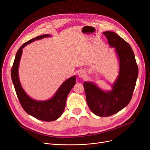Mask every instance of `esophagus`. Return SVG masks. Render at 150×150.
I'll return each instance as SVG.
<instances>
[{
	"instance_id": "obj_1",
	"label": "esophagus",
	"mask_w": 150,
	"mask_h": 150,
	"mask_svg": "<svg viewBox=\"0 0 150 150\" xmlns=\"http://www.w3.org/2000/svg\"><path fill=\"white\" fill-rule=\"evenodd\" d=\"M78 76H79L80 78H84L86 76V74L83 70H80L78 72Z\"/></svg>"
}]
</instances>
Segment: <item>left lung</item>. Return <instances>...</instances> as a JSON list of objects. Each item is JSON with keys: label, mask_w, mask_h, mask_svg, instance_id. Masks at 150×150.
Returning <instances> with one entry per match:
<instances>
[{"label": "left lung", "mask_w": 150, "mask_h": 150, "mask_svg": "<svg viewBox=\"0 0 150 150\" xmlns=\"http://www.w3.org/2000/svg\"><path fill=\"white\" fill-rule=\"evenodd\" d=\"M115 49L119 62V75L112 89L105 91L91 81L84 82L86 101L91 111L99 117L117 113L130 102L138 76V66L130 45L112 31L103 33Z\"/></svg>", "instance_id": "8db88e82"}]
</instances>
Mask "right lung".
I'll list each match as a JSON object with an SVG mask.
<instances>
[{"mask_svg": "<svg viewBox=\"0 0 150 150\" xmlns=\"http://www.w3.org/2000/svg\"><path fill=\"white\" fill-rule=\"evenodd\" d=\"M50 36L51 35L48 34L41 35L23 44L16 54L11 69L12 81L22 108L28 114L38 120L45 122L56 120L61 117L66 106L68 94L75 84V76L69 78L63 83L51 98L44 101H39L31 98L23 90L19 81L18 71L23 48L35 41Z\"/></svg>", "mask_w": 150, "mask_h": 150, "instance_id": "add662e5", "label": "right lung"}]
</instances>
